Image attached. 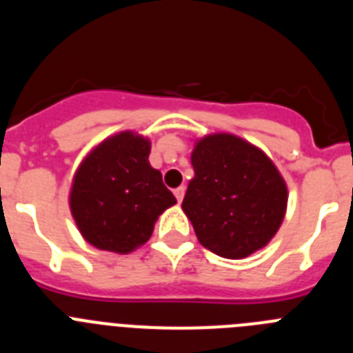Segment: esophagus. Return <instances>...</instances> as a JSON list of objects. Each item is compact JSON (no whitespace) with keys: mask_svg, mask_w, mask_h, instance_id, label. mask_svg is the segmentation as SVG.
Listing matches in <instances>:
<instances>
[{"mask_svg":"<svg viewBox=\"0 0 353 353\" xmlns=\"http://www.w3.org/2000/svg\"><path fill=\"white\" fill-rule=\"evenodd\" d=\"M173 192H174V196H176V199H179V203H180V201L183 199V194H185V187H183V185L176 187Z\"/></svg>","mask_w":353,"mask_h":353,"instance_id":"esophagus-1","label":"esophagus"}]
</instances>
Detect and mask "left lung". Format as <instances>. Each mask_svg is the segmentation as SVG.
Wrapping results in <instances>:
<instances>
[{
	"label": "left lung",
	"mask_w": 353,
	"mask_h": 353,
	"mask_svg": "<svg viewBox=\"0 0 353 353\" xmlns=\"http://www.w3.org/2000/svg\"><path fill=\"white\" fill-rule=\"evenodd\" d=\"M194 179L182 208L201 245L223 258H245L279 230L286 210L285 180L261 150L232 134L194 146Z\"/></svg>",
	"instance_id": "left-lung-1"
}]
</instances>
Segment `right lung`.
<instances>
[{"mask_svg":"<svg viewBox=\"0 0 353 353\" xmlns=\"http://www.w3.org/2000/svg\"><path fill=\"white\" fill-rule=\"evenodd\" d=\"M148 155V139L121 132L97 146L77 170L70 210L97 249L130 252L152 236L159 215L176 203Z\"/></svg>","mask_w":353,"mask_h":353,"instance_id":"right-lung-1","label":"right lung"}]
</instances>
